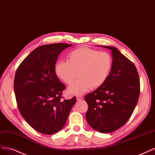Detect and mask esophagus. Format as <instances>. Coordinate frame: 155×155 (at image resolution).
Returning a JSON list of instances; mask_svg holds the SVG:
<instances>
[{
    "instance_id": "1",
    "label": "esophagus",
    "mask_w": 155,
    "mask_h": 155,
    "mask_svg": "<svg viewBox=\"0 0 155 155\" xmlns=\"http://www.w3.org/2000/svg\"><path fill=\"white\" fill-rule=\"evenodd\" d=\"M76 99H77V100L79 101V100H81L83 99V97L81 95H76Z\"/></svg>"
}]
</instances>
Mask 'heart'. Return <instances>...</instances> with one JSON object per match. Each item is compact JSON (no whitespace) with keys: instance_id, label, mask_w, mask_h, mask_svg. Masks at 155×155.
<instances>
[{"instance_id":"b5f03b06","label":"heart","mask_w":155,"mask_h":155,"mask_svg":"<svg viewBox=\"0 0 155 155\" xmlns=\"http://www.w3.org/2000/svg\"><path fill=\"white\" fill-rule=\"evenodd\" d=\"M113 60L107 52L86 47H78L67 56V61H59L55 65L57 76L68 85L78 76L79 79L69 88V92L82 94L90 89L100 87L108 79Z\"/></svg>"}]
</instances>
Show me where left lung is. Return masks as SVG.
Masks as SVG:
<instances>
[{
    "label": "left lung",
    "mask_w": 155,
    "mask_h": 155,
    "mask_svg": "<svg viewBox=\"0 0 155 155\" xmlns=\"http://www.w3.org/2000/svg\"><path fill=\"white\" fill-rule=\"evenodd\" d=\"M102 47L111 51V71L102 86L85 95L84 99L89 125L107 133L119 129L130 118L139 98L140 79L134 64L118 49Z\"/></svg>",
    "instance_id": "8db88e82"
}]
</instances>
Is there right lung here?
Returning <instances> with one entry per match:
<instances>
[{
  "label": "right lung",
  "instance_id": "1",
  "mask_svg": "<svg viewBox=\"0 0 155 155\" xmlns=\"http://www.w3.org/2000/svg\"><path fill=\"white\" fill-rule=\"evenodd\" d=\"M71 45L58 43L37 47L16 71L14 91L20 113L34 130L45 135L63 128L76 102L75 96L62 99L66 87L55 73L58 56Z\"/></svg>",
  "mask_w": 155,
  "mask_h": 155
}]
</instances>
